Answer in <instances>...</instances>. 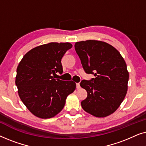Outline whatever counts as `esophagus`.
Segmentation results:
<instances>
[{
	"label": "esophagus",
	"instance_id": "esophagus-1",
	"mask_svg": "<svg viewBox=\"0 0 146 146\" xmlns=\"http://www.w3.org/2000/svg\"><path fill=\"white\" fill-rule=\"evenodd\" d=\"M76 88H77V89L80 88V86L79 83H76Z\"/></svg>",
	"mask_w": 146,
	"mask_h": 146
}]
</instances>
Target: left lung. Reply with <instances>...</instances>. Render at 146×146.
I'll return each mask as SVG.
<instances>
[{
  "mask_svg": "<svg viewBox=\"0 0 146 146\" xmlns=\"http://www.w3.org/2000/svg\"><path fill=\"white\" fill-rule=\"evenodd\" d=\"M74 47L86 72L95 76L80 84L88 93L82 107L95 117L108 116L116 111L126 95L129 80L126 63L119 51L105 42H77Z\"/></svg>",
  "mask_w": 146,
  "mask_h": 146,
  "instance_id": "left-lung-1",
  "label": "left lung"
}]
</instances>
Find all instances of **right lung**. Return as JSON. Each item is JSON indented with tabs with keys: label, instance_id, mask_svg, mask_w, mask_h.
Returning a JSON list of instances; mask_svg holds the SVG:
<instances>
[{
	"label": "right lung",
	"instance_id": "add662e5",
	"mask_svg": "<svg viewBox=\"0 0 146 146\" xmlns=\"http://www.w3.org/2000/svg\"><path fill=\"white\" fill-rule=\"evenodd\" d=\"M72 45L50 42L29 50L20 62L15 83L19 97L27 109L39 118L54 117L64 107L68 96L75 90L72 80L53 78L62 73L61 59Z\"/></svg>",
	"mask_w": 146,
	"mask_h": 146
}]
</instances>
